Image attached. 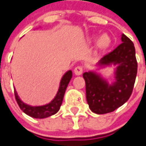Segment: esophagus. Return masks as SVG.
I'll return each instance as SVG.
<instances>
[{"label":"esophagus","instance_id":"1","mask_svg":"<svg viewBox=\"0 0 146 146\" xmlns=\"http://www.w3.org/2000/svg\"><path fill=\"white\" fill-rule=\"evenodd\" d=\"M82 72H83V68L81 66H77L75 67L74 69V74L75 75H81L82 74Z\"/></svg>","mask_w":146,"mask_h":146}]
</instances>
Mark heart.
<instances>
[{
  "mask_svg": "<svg viewBox=\"0 0 146 146\" xmlns=\"http://www.w3.org/2000/svg\"><path fill=\"white\" fill-rule=\"evenodd\" d=\"M92 43H96L95 44V46L98 50H101V51H104V50L108 49L111 44V38L109 34L104 33L102 35H101L98 39H96V36H94L91 39Z\"/></svg>",
  "mask_w": 146,
  "mask_h": 146,
  "instance_id": "b5f03b06",
  "label": "heart"
}]
</instances>
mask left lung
Masks as SVG:
<instances>
[{"label":"left lung","mask_w":146,"mask_h":146,"mask_svg":"<svg viewBox=\"0 0 146 146\" xmlns=\"http://www.w3.org/2000/svg\"><path fill=\"white\" fill-rule=\"evenodd\" d=\"M122 43L113 52L104 56L96 66L99 69L115 66L114 81L95 71L83 74L86 82V97L92 112L107 114L121 107L130 98L135 83L137 64L133 43L124 34Z\"/></svg>","instance_id":"8db88e82"}]
</instances>
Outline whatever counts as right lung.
<instances>
[{
  "label": "right lung",
  "mask_w": 146,
  "mask_h": 146,
  "mask_svg": "<svg viewBox=\"0 0 146 146\" xmlns=\"http://www.w3.org/2000/svg\"><path fill=\"white\" fill-rule=\"evenodd\" d=\"M72 72L71 70H68L67 72H66L60 80L59 87H58V92L55 95V97L49 103H46L41 106H31V105H29L23 102L18 96L17 92L15 91V88H14L15 100L17 102L20 109L26 115L33 117V118H38V119L46 118V117H49L56 114L59 110L60 106L62 104L66 89L72 79Z\"/></svg>",
  "instance_id": "add662e5"
}]
</instances>
